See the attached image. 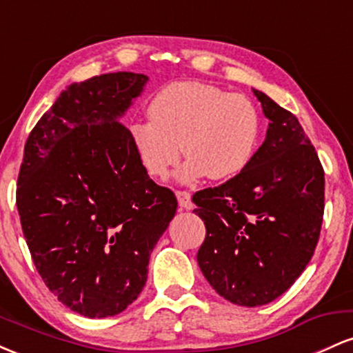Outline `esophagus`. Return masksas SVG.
Instances as JSON below:
<instances>
[{
    "instance_id": "esophagus-1",
    "label": "esophagus",
    "mask_w": 353,
    "mask_h": 353,
    "mask_svg": "<svg viewBox=\"0 0 353 353\" xmlns=\"http://www.w3.org/2000/svg\"><path fill=\"white\" fill-rule=\"evenodd\" d=\"M176 197H177V202H179V208L181 209L190 210V209L194 208L192 201H190V194L185 192V190H177Z\"/></svg>"
}]
</instances>
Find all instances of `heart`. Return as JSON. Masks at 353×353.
Returning <instances> with one entry per match:
<instances>
[{
  "label": "heart",
  "mask_w": 353,
  "mask_h": 353,
  "mask_svg": "<svg viewBox=\"0 0 353 353\" xmlns=\"http://www.w3.org/2000/svg\"><path fill=\"white\" fill-rule=\"evenodd\" d=\"M151 121H131L128 136L141 165L163 181L189 157L181 181L202 176L232 179L249 165L261 134L257 109L244 96L201 81H179L161 89L148 104Z\"/></svg>",
  "instance_id": "obj_1"
}]
</instances>
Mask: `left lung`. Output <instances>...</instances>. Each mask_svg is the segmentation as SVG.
<instances>
[{
	"label": "left lung",
	"mask_w": 353,
	"mask_h": 353,
	"mask_svg": "<svg viewBox=\"0 0 353 353\" xmlns=\"http://www.w3.org/2000/svg\"><path fill=\"white\" fill-rule=\"evenodd\" d=\"M269 119L265 141L241 174L194 194L205 224L197 264L225 301H275L305 270L323 217V169L292 112L254 89Z\"/></svg>",
	"instance_id": "1"
}]
</instances>
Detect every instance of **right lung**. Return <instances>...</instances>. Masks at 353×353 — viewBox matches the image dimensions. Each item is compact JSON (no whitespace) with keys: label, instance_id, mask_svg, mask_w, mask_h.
Returning a JSON list of instances; mask_svg holds the SVG:
<instances>
[{"label":"right lung","instance_id":"right-lung-1","mask_svg":"<svg viewBox=\"0 0 353 353\" xmlns=\"http://www.w3.org/2000/svg\"><path fill=\"white\" fill-rule=\"evenodd\" d=\"M148 81L121 71L70 84L24 145L16 205L31 257L58 301L89 319L136 301L177 209L119 123Z\"/></svg>","mask_w":353,"mask_h":353}]
</instances>
